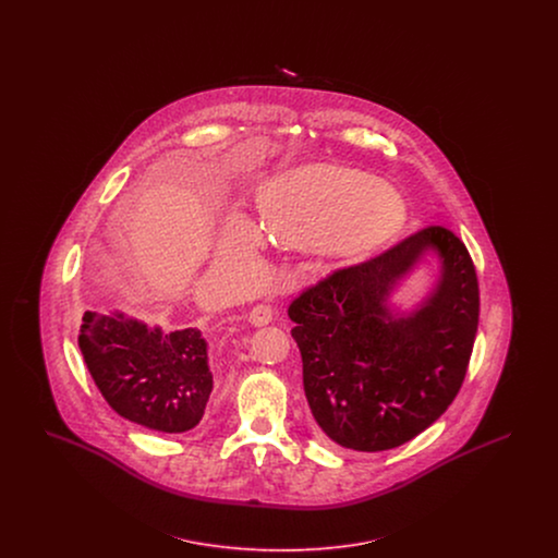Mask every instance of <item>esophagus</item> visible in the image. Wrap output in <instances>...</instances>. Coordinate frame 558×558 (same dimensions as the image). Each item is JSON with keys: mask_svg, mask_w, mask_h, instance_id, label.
Segmentation results:
<instances>
[{"mask_svg": "<svg viewBox=\"0 0 558 558\" xmlns=\"http://www.w3.org/2000/svg\"><path fill=\"white\" fill-rule=\"evenodd\" d=\"M274 316H276V312H274L271 305L259 303V305H255V307L248 312V322H251L253 326H266V324H269V322L274 319Z\"/></svg>", "mask_w": 558, "mask_h": 558, "instance_id": "34e87169", "label": "esophagus"}]
</instances>
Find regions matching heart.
Returning a JSON list of instances; mask_svg holds the SVG:
<instances>
[{
	"label": "heart",
	"instance_id": "heart-1",
	"mask_svg": "<svg viewBox=\"0 0 558 558\" xmlns=\"http://www.w3.org/2000/svg\"><path fill=\"white\" fill-rule=\"evenodd\" d=\"M259 211L271 236L289 242L328 239L357 251L380 239L399 217L401 201L364 173L339 167H303L280 175L262 192ZM244 248V240L232 244Z\"/></svg>",
	"mask_w": 558,
	"mask_h": 558
}]
</instances>
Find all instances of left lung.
Segmentation results:
<instances>
[{"label":"left lung","mask_w":558,"mask_h":558,"mask_svg":"<svg viewBox=\"0 0 558 558\" xmlns=\"http://www.w3.org/2000/svg\"><path fill=\"white\" fill-rule=\"evenodd\" d=\"M428 252L442 264L436 291L410 317H393L388 292ZM289 318L319 435L345 450H393L433 425L464 383L477 269L451 230L426 226L303 289Z\"/></svg>","instance_id":"left-lung-1"}]
</instances>
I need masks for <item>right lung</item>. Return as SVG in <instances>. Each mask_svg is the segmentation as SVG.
Masks as SVG:
<instances>
[{
	"mask_svg": "<svg viewBox=\"0 0 558 558\" xmlns=\"http://www.w3.org/2000/svg\"><path fill=\"white\" fill-rule=\"evenodd\" d=\"M80 349L119 416L160 433H184L201 423L213 391L201 330L165 332L119 312H85Z\"/></svg>",
	"mask_w": 558,
	"mask_h": 558,
	"instance_id": "add662e5",
	"label": "right lung"
}]
</instances>
